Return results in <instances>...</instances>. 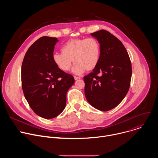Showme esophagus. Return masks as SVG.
<instances>
[{
  "instance_id": "esophagus-1",
  "label": "esophagus",
  "mask_w": 158,
  "mask_h": 158,
  "mask_svg": "<svg viewBox=\"0 0 158 158\" xmlns=\"http://www.w3.org/2000/svg\"><path fill=\"white\" fill-rule=\"evenodd\" d=\"M81 78L79 77H76V76H74V79L76 80V81H77V80H79V79H80Z\"/></svg>"
}]
</instances>
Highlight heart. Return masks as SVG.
I'll return each mask as SVG.
<instances>
[{
  "label": "heart",
  "mask_w": 158,
  "mask_h": 158,
  "mask_svg": "<svg viewBox=\"0 0 158 158\" xmlns=\"http://www.w3.org/2000/svg\"><path fill=\"white\" fill-rule=\"evenodd\" d=\"M62 52H54L52 60L58 68L69 71L73 60L76 64L73 72L76 74L91 71L98 65L101 54L98 40L94 38L74 39L67 41L62 47Z\"/></svg>",
  "instance_id": "b5f03b06"
}]
</instances>
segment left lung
I'll return each instance as SVG.
<instances>
[{"instance_id": "left-lung-1", "label": "left lung", "mask_w": 158, "mask_h": 158, "mask_svg": "<svg viewBox=\"0 0 158 158\" xmlns=\"http://www.w3.org/2000/svg\"><path fill=\"white\" fill-rule=\"evenodd\" d=\"M101 47L98 65L84 76V93L96 109L107 111L116 107L125 98L130 87L132 67L123 43L106 30L92 33Z\"/></svg>"}]
</instances>
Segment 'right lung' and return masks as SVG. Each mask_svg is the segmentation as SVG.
<instances>
[{
	"label": "right lung",
	"instance_id": "right-lung-1",
	"mask_svg": "<svg viewBox=\"0 0 158 158\" xmlns=\"http://www.w3.org/2000/svg\"><path fill=\"white\" fill-rule=\"evenodd\" d=\"M56 37L43 36L29 48L22 64V87L35 113L52 119L63 111L66 94L74 83V77L60 70L52 60Z\"/></svg>",
	"mask_w": 158,
	"mask_h": 158
}]
</instances>
